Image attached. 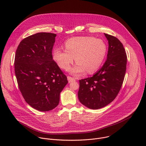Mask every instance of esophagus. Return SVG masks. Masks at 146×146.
Returning a JSON list of instances; mask_svg holds the SVG:
<instances>
[{
    "instance_id": "obj_1",
    "label": "esophagus",
    "mask_w": 146,
    "mask_h": 146,
    "mask_svg": "<svg viewBox=\"0 0 146 146\" xmlns=\"http://www.w3.org/2000/svg\"><path fill=\"white\" fill-rule=\"evenodd\" d=\"M68 82L70 83V82H73V81H76V80H75V78H73V77H70V76H68Z\"/></svg>"
}]
</instances>
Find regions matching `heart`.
I'll list each match as a JSON object with an SVG mask.
<instances>
[{
    "instance_id": "obj_1",
    "label": "heart",
    "mask_w": 146,
    "mask_h": 146,
    "mask_svg": "<svg viewBox=\"0 0 146 146\" xmlns=\"http://www.w3.org/2000/svg\"><path fill=\"white\" fill-rule=\"evenodd\" d=\"M65 49L55 47L52 57L62 69H68L75 58L77 64L70 70L76 76L96 72L102 65L107 52V46L104 41L94 37H76L68 40Z\"/></svg>"
}]
</instances>
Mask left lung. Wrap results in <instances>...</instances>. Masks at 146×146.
<instances>
[{
  "mask_svg": "<svg viewBox=\"0 0 146 146\" xmlns=\"http://www.w3.org/2000/svg\"><path fill=\"white\" fill-rule=\"evenodd\" d=\"M108 40L107 59L92 77L79 81L78 98L81 104L94 110L107 106L118 95L127 69V54L121 41L104 33Z\"/></svg>",
  "mask_w": 146,
  "mask_h": 146,
  "instance_id": "8db88e82",
  "label": "left lung"
}]
</instances>
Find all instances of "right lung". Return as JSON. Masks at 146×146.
I'll return each mask as SVG.
<instances>
[{"label":"right lung","mask_w":146,"mask_h":146,"mask_svg":"<svg viewBox=\"0 0 146 146\" xmlns=\"http://www.w3.org/2000/svg\"><path fill=\"white\" fill-rule=\"evenodd\" d=\"M56 36L46 32L29 36L21 41L15 55L19 90L28 105L41 111L58 105L60 94L68 82L52 58Z\"/></svg>","instance_id":"right-lung-1"}]
</instances>
